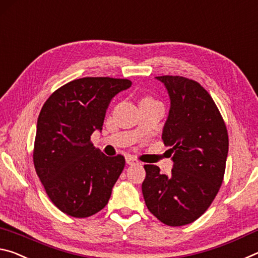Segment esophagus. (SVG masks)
Returning a JSON list of instances; mask_svg holds the SVG:
<instances>
[{
    "label": "esophagus",
    "instance_id": "esophagus-1",
    "mask_svg": "<svg viewBox=\"0 0 258 258\" xmlns=\"http://www.w3.org/2000/svg\"><path fill=\"white\" fill-rule=\"evenodd\" d=\"M125 162L128 163V164H136V163H138V161L135 158H133V157H130V155H126L125 157Z\"/></svg>",
    "mask_w": 258,
    "mask_h": 258
}]
</instances>
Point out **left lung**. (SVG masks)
<instances>
[{"instance_id": "8db88e82", "label": "left lung", "mask_w": 258, "mask_h": 258, "mask_svg": "<svg viewBox=\"0 0 258 258\" xmlns=\"http://www.w3.org/2000/svg\"><path fill=\"white\" fill-rule=\"evenodd\" d=\"M167 89L170 108L163 125L172 146L169 175L145 164L142 191L150 212L169 226L186 225L204 214L218 193L225 172L229 136L216 104L199 83L183 77L155 78Z\"/></svg>"}]
</instances>
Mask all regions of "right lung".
Listing matches in <instances>:
<instances>
[{
	"mask_svg": "<svg viewBox=\"0 0 258 258\" xmlns=\"http://www.w3.org/2000/svg\"><path fill=\"white\" fill-rule=\"evenodd\" d=\"M130 86L125 79H78L54 91L41 109L34 166L52 204L72 217L103 209L123 170L124 158L100 153L90 137L103 129L111 100Z\"/></svg>",
	"mask_w": 258,
	"mask_h": 258,
	"instance_id": "add662e5",
	"label": "right lung"
}]
</instances>
